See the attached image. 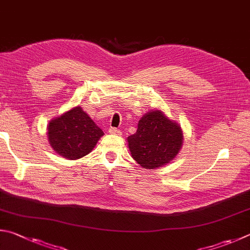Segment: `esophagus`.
I'll use <instances>...</instances> for the list:
<instances>
[{
  "instance_id": "1",
  "label": "esophagus",
  "mask_w": 250,
  "mask_h": 250,
  "mask_svg": "<svg viewBox=\"0 0 250 250\" xmlns=\"http://www.w3.org/2000/svg\"><path fill=\"white\" fill-rule=\"evenodd\" d=\"M109 133L110 134H120V131L118 130L117 128H112V126H110V128H109Z\"/></svg>"
}]
</instances>
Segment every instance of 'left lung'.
I'll use <instances>...</instances> for the list:
<instances>
[{"label":"left lung","mask_w":250,"mask_h":250,"mask_svg":"<svg viewBox=\"0 0 250 250\" xmlns=\"http://www.w3.org/2000/svg\"><path fill=\"white\" fill-rule=\"evenodd\" d=\"M133 160L144 168L154 169L169 163L183 145L180 126L161 111H149L139 121L137 133L128 138Z\"/></svg>","instance_id":"8db88e82"}]
</instances>
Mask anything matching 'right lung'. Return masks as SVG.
<instances>
[{"mask_svg":"<svg viewBox=\"0 0 250 250\" xmlns=\"http://www.w3.org/2000/svg\"><path fill=\"white\" fill-rule=\"evenodd\" d=\"M104 132L81 107H75L49 124L50 145L59 155L78 160L92 151Z\"/></svg>","mask_w":250,"mask_h":250,"instance_id":"obj_1","label":"right lung"}]
</instances>
